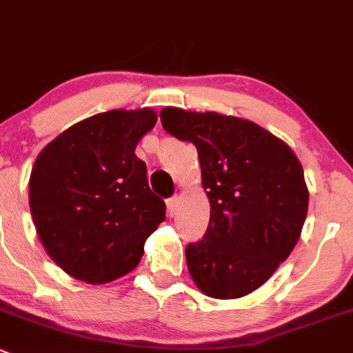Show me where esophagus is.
Segmentation results:
<instances>
[{
  "label": "esophagus",
  "mask_w": 353,
  "mask_h": 353,
  "mask_svg": "<svg viewBox=\"0 0 353 353\" xmlns=\"http://www.w3.org/2000/svg\"><path fill=\"white\" fill-rule=\"evenodd\" d=\"M178 202H180V199H178L176 195H175V197H172V199H168V201H166V209H168V216L170 217L175 216Z\"/></svg>",
  "instance_id": "esophagus-1"
}]
</instances>
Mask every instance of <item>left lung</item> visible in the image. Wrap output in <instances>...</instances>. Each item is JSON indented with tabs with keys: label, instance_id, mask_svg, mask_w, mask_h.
I'll use <instances>...</instances> for the list:
<instances>
[{
	"label": "left lung",
	"instance_id": "1",
	"mask_svg": "<svg viewBox=\"0 0 353 353\" xmlns=\"http://www.w3.org/2000/svg\"><path fill=\"white\" fill-rule=\"evenodd\" d=\"M163 129L199 152L210 219L185 250L205 296L236 299L263 285L299 241L310 192L294 151L255 122L166 107Z\"/></svg>",
	"mask_w": 353,
	"mask_h": 353
}]
</instances>
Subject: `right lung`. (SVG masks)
Returning a JSON list of instances; mask_svg holds the SVG:
<instances>
[{"label": "right lung", "mask_w": 353, "mask_h": 353, "mask_svg": "<svg viewBox=\"0 0 353 353\" xmlns=\"http://www.w3.org/2000/svg\"><path fill=\"white\" fill-rule=\"evenodd\" d=\"M151 108L110 110L74 123L47 144L28 181L32 219L49 256L66 274L105 284L137 267L166 205L136 156L154 127Z\"/></svg>", "instance_id": "obj_1"}]
</instances>
